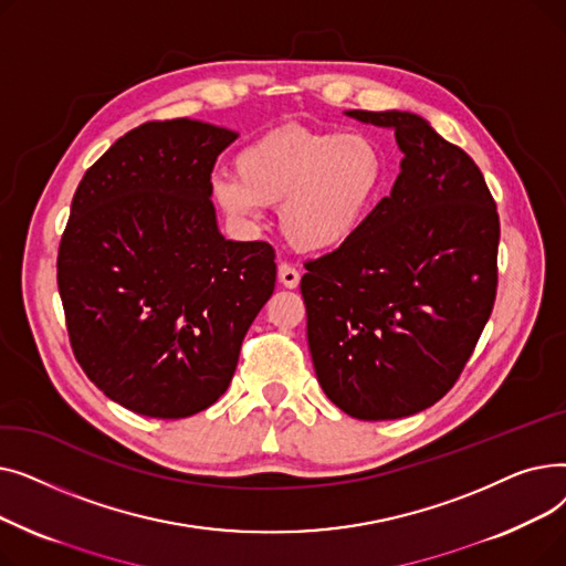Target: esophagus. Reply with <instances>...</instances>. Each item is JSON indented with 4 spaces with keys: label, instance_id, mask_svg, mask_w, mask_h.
<instances>
[{
    "label": "esophagus",
    "instance_id": "1",
    "mask_svg": "<svg viewBox=\"0 0 566 566\" xmlns=\"http://www.w3.org/2000/svg\"><path fill=\"white\" fill-rule=\"evenodd\" d=\"M277 277H280V282H282L286 289H295V286L301 284V273L295 271V268H293L291 263H280Z\"/></svg>",
    "mask_w": 566,
    "mask_h": 566
}]
</instances>
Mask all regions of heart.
Returning a JSON list of instances; mask_svg holds the SVG:
<instances>
[{"mask_svg":"<svg viewBox=\"0 0 566 566\" xmlns=\"http://www.w3.org/2000/svg\"><path fill=\"white\" fill-rule=\"evenodd\" d=\"M220 174L213 192L224 211L254 222L280 206L286 241L303 252L335 250L360 231L378 197L385 160L363 133L280 126L256 137Z\"/></svg>","mask_w":566,"mask_h":566,"instance_id":"1","label":"heart"}]
</instances>
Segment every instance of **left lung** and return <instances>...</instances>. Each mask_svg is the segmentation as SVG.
I'll return each instance as SVG.
<instances>
[{
  "label": "left lung",
  "instance_id": "1",
  "mask_svg": "<svg viewBox=\"0 0 566 566\" xmlns=\"http://www.w3.org/2000/svg\"><path fill=\"white\" fill-rule=\"evenodd\" d=\"M403 151L360 231L305 263L316 378L350 418L420 412L452 390L493 312L500 218L480 167L410 112L350 109Z\"/></svg>",
  "mask_w": 566,
  "mask_h": 566
}]
</instances>
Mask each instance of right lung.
Listing matches in <instances>:
<instances>
[{
	"label": "right lung",
	"mask_w": 566,
	"mask_h": 566,
	"mask_svg": "<svg viewBox=\"0 0 566 566\" xmlns=\"http://www.w3.org/2000/svg\"><path fill=\"white\" fill-rule=\"evenodd\" d=\"M238 135L148 122L86 169L56 256L75 358L116 403L181 420L229 388L275 289V250L227 241L211 171Z\"/></svg>",
	"instance_id": "right-lung-1"
}]
</instances>
